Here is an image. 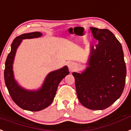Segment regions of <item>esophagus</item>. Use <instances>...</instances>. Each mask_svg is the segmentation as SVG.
<instances>
[{"mask_svg":"<svg viewBox=\"0 0 131 131\" xmlns=\"http://www.w3.org/2000/svg\"><path fill=\"white\" fill-rule=\"evenodd\" d=\"M68 66L70 71H73V70H74L75 67V64L74 62L70 61V62H68Z\"/></svg>","mask_w":131,"mask_h":131,"instance_id":"34e87169","label":"esophagus"}]
</instances>
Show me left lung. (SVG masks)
<instances>
[{"label": "left lung", "mask_w": 131, "mask_h": 131, "mask_svg": "<svg viewBox=\"0 0 131 131\" xmlns=\"http://www.w3.org/2000/svg\"><path fill=\"white\" fill-rule=\"evenodd\" d=\"M90 29L98 44L91 47L85 70L72 75L79 102L88 109L103 110L121 95L127 68L121 44L113 34L107 29Z\"/></svg>", "instance_id": "obj_1"}]
</instances>
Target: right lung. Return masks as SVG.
<instances>
[{
    "label": "right lung",
    "mask_w": 131,
    "mask_h": 131,
    "mask_svg": "<svg viewBox=\"0 0 131 131\" xmlns=\"http://www.w3.org/2000/svg\"><path fill=\"white\" fill-rule=\"evenodd\" d=\"M41 32H34L23 34L16 37L11 44L10 52L5 62L4 76L8 91L14 102L22 109L30 111H39L46 109L53 101L60 81L69 74L68 66L52 71L46 78L42 88L36 91H30L22 88L14 79L12 66L16 50L22 40L39 38Z\"/></svg>",
    "instance_id": "1"
}]
</instances>
